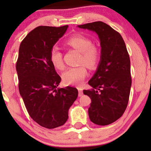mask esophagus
Returning a JSON list of instances; mask_svg holds the SVG:
<instances>
[{
    "mask_svg": "<svg viewBox=\"0 0 151 151\" xmlns=\"http://www.w3.org/2000/svg\"><path fill=\"white\" fill-rule=\"evenodd\" d=\"M78 96L81 97V96H83V92H82V88L81 87H78Z\"/></svg>",
    "mask_w": 151,
    "mask_h": 151,
    "instance_id": "1",
    "label": "esophagus"
}]
</instances>
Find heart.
<instances>
[{
	"mask_svg": "<svg viewBox=\"0 0 151 151\" xmlns=\"http://www.w3.org/2000/svg\"><path fill=\"white\" fill-rule=\"evenodd\" d=\"M68 46L72 47L81 53L79 64H84L89 68H95L98 65L100 59V51L98 47L93 45L90 38L81 34L73 35L66 41ZM49 59L55 69L62 70L65 67L63 54L57 47L51 49ZM88 71L85 66L82 65L79 67H71L63 74V82L67 84L79 85L84 81Z\"/></svg>",
	"mask_w": 151,
	"mask_h": 151,
	"instance_id": "b5f03b06",
	"label": "heart"
}]
</instances>
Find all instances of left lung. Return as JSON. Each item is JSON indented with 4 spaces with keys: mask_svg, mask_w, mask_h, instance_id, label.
I'll list each match as a JSON object with an SVG mask.
<instances>
[{
    "mask_svg": "<svg viewBox=\"0 0 151 151\" xmlns=\"http://www.w3.org/2000/svg\"><path fill=\"white\" fill-rule=\"evenodd\" d=\"M78 27L95 32L100 41V63L88 82L92 88L83 91L91 100L89 118L96 124H110L123 115L129 102L132 82L129 53L119 33L104 22Z\"/></svg>",
    "mask_w": 151,
    "mask_h": 151,
    "instance_id": "1",
    "label": "left lung"
}]
</instances>
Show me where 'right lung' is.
I'll return each mask as SVG.
<instances>
[{"label": "right lung", "mask_w": 151, "mask_h": 151, "mask_svg": "<svg viewBox=\"0 0 151 151\" xmlns=\"http://www.w3.org/2000/svg\"><path fill=\"white\" fill-rule=\"evenodd\" d=\"M67 28L37 27L20 43L16 62L18 88L27 111L33 120L49 129L67 122L78 95L76 88H57L61 78L49 59L51 49Z\"/></svg>", "instance_id": "right-lung-1"}]
</instances>
